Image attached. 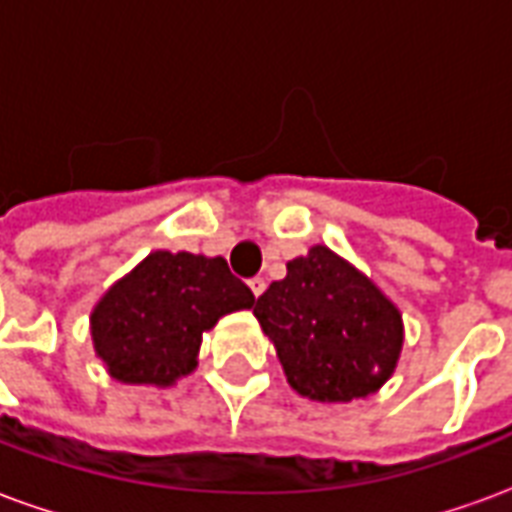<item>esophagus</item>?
I'll list each match as a JSON object with an SVG mask.
<instances>
[{"instance_id":"1","label":"esophagus","mask_w":512,"mask_h":512,"mask_svg":"<svg viewBox=\"0 0 512 512\" xmlns=\"http://www.w3.org/2000/svg\"><path fill=\"white\" fill-rule=\"evenodd\" d=\"M249 290L255 293V299H260V296H263V290H266V279L263 277L249 279Z\"/></svg>"}]
</instances>
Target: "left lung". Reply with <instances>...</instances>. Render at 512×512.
<instances>
[{
	"label": "left lung",
	"mask_w": 512,
	"mask_h": 512,
	"mask_svg": "<svg viewBox=\"0 0 512 512\" xmlns=\"http://www.w3.org/2000/svg\"><path fill=\"white\" fill-rule=\"evenodd\" d=\"M288 384L318 403L376 395L403 351L397 304L354 263L315 244L255 301Z\"/></svg>",
	"instance_id": "8db88e82"
}]
</instances>
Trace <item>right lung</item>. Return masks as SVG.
Instances as JSON below:
<instances>
[{
    "instance_id": "right-lung-1",
    "label": "right lung",
    "mask_w": 512,
    "mask_h": 512,
    "mask_svg": "<svg viewBox=\"0 0 512 512\" xmlns=\"http://www.w3.org/2000/svg\"><path fill=\"white\" fill-rule=\"evenodd\" d=\"M252 304V290L230 274L224 257L158 249L90 312L95 356L120 384L164 389L197 370L202 334Z\"/></svg>"
}]
</instances>
